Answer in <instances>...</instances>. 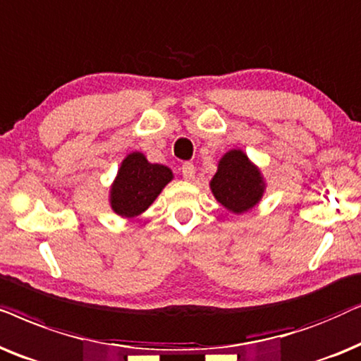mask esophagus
Returning <instances> with one entry per match:
<instances>
[{"mask_svg":"<svg viewBox=\"0 0 361 361\" xmlns=\"http://www.w3.org/2000/svg\"><path fill=\"white\" fill-rule=\"evenodd\" d=\"M195 171H196V168H195L193 163L186 161V163H183V165H181V175H183L185 180H193Z\"/></svg>","mask_w":361,"mask_h":361,"instance_id":"esophagus-1","label":"esophagus"}]
</instances>
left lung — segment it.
Listing matches in <instances>:
<instances>
[{"instance_id": "1", "label": "left lung", "mask_w": 361, "mask_h": 361, "mask_svg": "<svg viewBox=\"0 0 361 361\" xmlns=\"http://www.w3.org/2000/svg\"><path fill=\"white\" fill-rule=\"evenodd\" d=\"M209 186L214 198L236 214L254 208L264 193L261 171L241 150H231L221 158Z\"/></svg>"}]
</instances>
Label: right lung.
I'll return each mask as SVG.
<instances>
[{
    "instance_id": "add662e5",
    "label": "right lung",
    "mask_w": 361,
    "mask_h": 361,
    "mask_svg": "<svg viewBox=\"0 0 361 361\" xmlns=\"http://www.w3.org/2000/svg\"><path fill=\"white\" fill-rule=\"evenodd\" d=\"M171 180L170 168L148 163L143 153L133 152L122 161L110 190L112 209L125 218L142 214Z\"/></svg>"
}]
</instances>
